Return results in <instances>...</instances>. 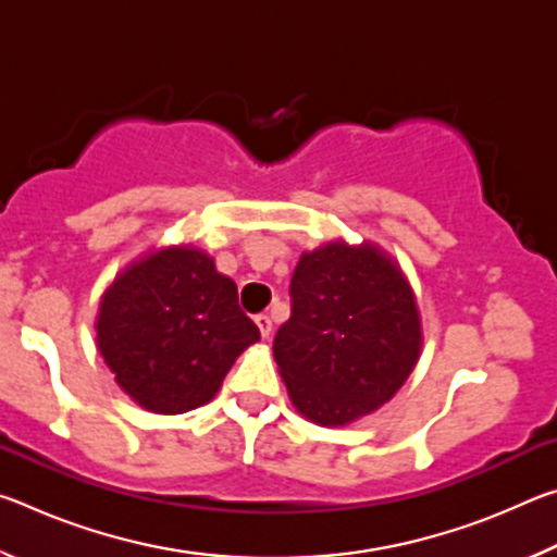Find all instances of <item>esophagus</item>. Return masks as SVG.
Here are the masks:
<instances>
[{"instance_id": "1", "label": "esophagus", "mask_w": 557, "mask_h": 557, "mask_svg": "<svg viewBox=\"0 0 557 557\" xmlns=\"http://www.w3.org/2000/svg\"><path fill=\"white\" fill-rule=\"evenodd\" d=\"M256 324H258V329H260V334L268 338L270 332H272V319H270L268 314H258V317H256Z\"/></svg>"}]
</instances>
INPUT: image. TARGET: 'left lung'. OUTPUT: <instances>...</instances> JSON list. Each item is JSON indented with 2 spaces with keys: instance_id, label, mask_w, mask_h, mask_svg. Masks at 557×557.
Returning a JSON list of instances; mask_svg holds the SVG:
<instances>
[{
  "instance_id": "obj_1",
  "label": "left lung",
  "mask_w": 557,
  "mask_h": 557,
  "mask_svg": "<svg viewBox=\"0 0 557 557\" xmlns=\"http://www.w3.org/2000/svg\"><path fill=\"white\" fill-rule=\"evenodd\" d=\"M292 314L272 344L289 400L307 420L342 428L379 410L408 381L422 348L418 301L375 243L301 252Z\"/></svg>"
}]
</instances>
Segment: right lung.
Instances as JSON below:
<instances>
[{"label": "right lung", "mask_w": 557, "mask_h": 557, "mask_svg": "<svg viewBox=\"0 0 557 557\" xmlns=\"http://www.w3.org/2000/svg\"><path fill=\"white\" fill-rule=\"evenodd\" d=\"M98 348L139 408L188 412L219 393L245 348L260 338L238 307V287L191 245L127 265L100 297Z\"/></svg>", "instance_id": "right-lung-1"}]
</instances>
